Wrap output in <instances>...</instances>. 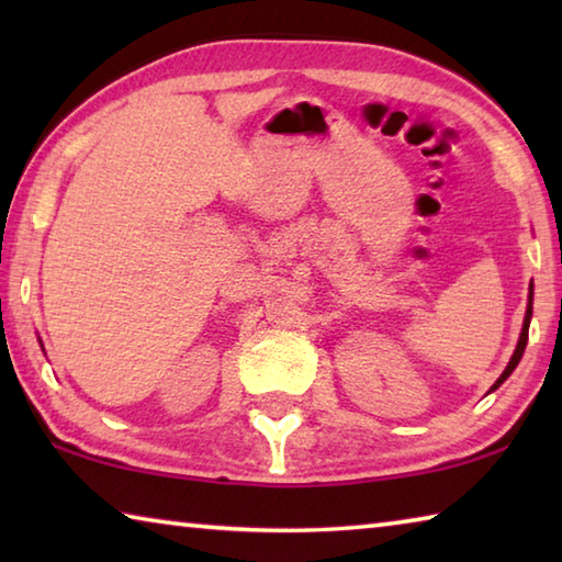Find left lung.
Masks as SVG:
<instances>
[{
  "label": "left lung",
  "instance_id": "1",
  "mask_svg": "<svg viewBox=\"0 0 562 562\" xmlns=\"http://www.w3.org/2000/svg\"><path fill=\"white\" fill-rule=\"evenodd\" d=\"M530 317H532V288H530V302H528V310H526V322H522V331H520L518 347H516V351H513V357H510V361H508L506 372H503V374L498 376V382L491 386V392H493V389H498L503 382H506V379L513 374V369L518 367V361H520V357H522V351H526V345H528V327H530Z\"/></svg>",
  "mask_w": 562,
  "mask_h": 562
}]
</instances>
